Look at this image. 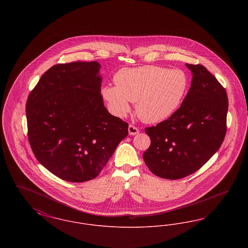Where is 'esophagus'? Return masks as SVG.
Returning <instances> with one entry per match:
<instances>
[{
  "mask_svg": "<svg viewBox=\"0 0 248 248\" xmlns=\"http://www.w3.org/2000/svg\"><path fill=\"white\" fill-rule=\"evenodd\" d=\"M128 132H129V135H131V136H135V135H138V134H139L140 130H139V128H138L137 126H135V125H133V124H129Z\"/></svg>",
  "mask_w": 248,
  "mask_h": 248,
  "instance_id": "esophagus-1",
  "label": "esophagus"
}]
</instances>
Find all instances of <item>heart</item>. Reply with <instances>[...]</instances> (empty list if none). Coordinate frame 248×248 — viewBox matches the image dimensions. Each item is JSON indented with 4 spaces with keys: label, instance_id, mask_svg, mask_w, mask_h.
<instances>
[{
    "label": "heart",
    "instance_id": "heart-1",
    "mask_svg": "<svg viewBox=\"0 0 248 248\" xmlns=\"http://www.w3.org/2000/svg\"><path fill=\"white\" fill-rule=\"evenodd\" d=\"M116 85H105L101 95L108 109L118 117L136 102L139 117L146 123H158L170 117L180 107L189 89V76L180 69L162 66L124 68L115 74Z\"/></svg>",
    "mask_w": 248,
    "mask_h": 248
}]
</instances>
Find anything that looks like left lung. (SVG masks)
<instances>
[{
	"label": "left lung",
	"mask_w": 248,
	"mask_h": 248,
	"mask_svg": "<svg viewBox=\"0 0 248 248\" xmlns=\"http://www.w3.org/2000/svg\"><path fill=\"white\" fill-rule=\"evenodd\" d=\"M192 72L189 92L177 110L146 127L151 146L143 154L158 177L178 179L199 170L220 148L227 131L228 96L205 67L186 64Z\"/></svg>",
	"instance_id": "left-lung-1"
}]
</instances>
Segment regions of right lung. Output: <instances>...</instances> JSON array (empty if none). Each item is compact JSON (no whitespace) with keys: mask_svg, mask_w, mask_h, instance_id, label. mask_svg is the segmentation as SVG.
I'll return each mask as SVG.
<instances>
[{"mask_svg":"<svg viewBox=\"0 0 248 248\" xmlns=\"http://www.w3.org/2000/svg\"><path fill=\"white\" fill-rule=\"evenodd\" d=\"M99 69L96 61L54 65L27 100L28 137L36 159L70 182L97 177L128 135V124L104 106Z\"/></svg>","mask_w":248,"mask_h":248,"instance_id":"add662e5","label":"right lung"}]
</instances>
